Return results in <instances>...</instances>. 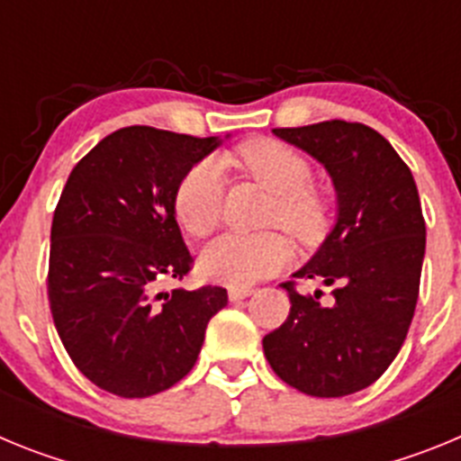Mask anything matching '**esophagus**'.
<instances>
[{"instance_id":"34e87169","label":"esophagus","mask_w":461,"mask_h":461,"mask_svg":"<svg viewBox=\"0 0 461 461\" xmlns=\"http://www.w3.org/2000/svg\"><path fill=\"white\" fill-rule=\"evenodd\" d=\"M251 293H254V288H249V286H230V288H228V297H230L233 303H238V300H244V297H249Z\"/></svg>"}]
</instances>
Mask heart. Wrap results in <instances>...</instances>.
Returning a JSON list of instances; mask_svg holds the SVG:
<instances>
[{"mask_svg":"<svg viewBox=\"0 0 461 461\" xmlns=\"http://www.w3.org/2000/svg\"><path fill=\"white\" fill-rule=\"evenodd\" d=\"M240 170L275 194L267 223L281 226L293 238L312 242L328 223V201L312 186L307 158L279 140L260 138L244 142L230 157ZM226 203V180L217 161H198L175 191V214L194 238H207L219 226ZM291 258L286 238L267 233H223L201 254V270L210 279L244 286L272 275Z\"/></svg>","mask_w":461,"mask_h":461,"instance_id":"1","label":"heart"}]
</instances>
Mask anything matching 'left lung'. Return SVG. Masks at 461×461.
<instances>
[{
    "label": "left lung",
    "mask_w": 461,
    "mask_h": 461,
    "mask_svg": "<svg viewBox=\"0 0 461 461\" xmlns=\"http://www.w3.org/2000/svg\"><path fill=\"white\" fill-rule=\"evenodd\" d=\"M325 166L337 191V223L293 276L332 288L297 293L288 319L263 337L270 367L312 397L365 390L404 344L420 291L425 219L409 166L385 138L360 122L330 120L272 129Z\"/></svg>",
    "instance_id": "8db88e82"
}]
</instances>
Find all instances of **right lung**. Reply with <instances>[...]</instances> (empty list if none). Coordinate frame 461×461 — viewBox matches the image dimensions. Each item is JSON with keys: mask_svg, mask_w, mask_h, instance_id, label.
I'll return each instance as SVG.
<instances>
[{"mask_svg": "<svg viewBox=\"0 0 461 461\" xmlns=\"http://www.w3.org/2000/svg\"><path fill=\"white\" fill-rule=\"evenodd\" d=\"M154 126H126L80 158L55 207L48 300L73 365L105 393H164L198 360L221 286L161 291L191 270L175 191L217 148Z\"/></svg>", "mask_w": 461, "mask_h": 461, "instance_id": "obj_1", "label": "right lung"}]
</instances>
